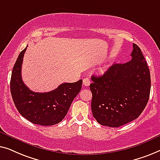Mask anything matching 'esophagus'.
<instances>
[{
  "label": "esophagus",
  "instance_id": "obj_1",
  "mask_svg": "<svg viewBox=\"0 0 160 160\" xmlns=\"http://www.w3.org/2000/svg\"><path fill=\"white\" fill-rule=\"evenodd\" d=\"M83 85H85V86H88V85L91 84V81H90L89 78H85L83 79Z\"/></svg>",
  "mask_w": 160,
  "mask_h": 160
}]
</instances>
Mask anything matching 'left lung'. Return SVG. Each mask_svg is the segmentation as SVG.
Returning <instances> with one entry per match:
<instances>
[{
    "label": "left lung",
    "mask_w": 160,
    "mask_h": 160,
    "mask_svg": "<svg viewBox=\"0 0 160 160\" xmlns=\"http://www.w3.org/2000/svg\"><path fill=\"white\" fill-rule=\"evenodd\" d=\"M131 60L114 64L102 76H92L91 109L102 125L118 128L136 120L145 109L150 72L140 48L132 44Z\"/></svg>",
    "instance_id": "left-lung-1"
}]
</instances>
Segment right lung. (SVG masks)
I'll return each mask as SVG.
<instances>
[{
    "label": "right lung",
    "mask_w": 160,
    "mask_h": 160,
    "mask_svg": "<svg viewBox=\"0 0 160 160\" xmlns=\"http://www.w3.org/2000/svg\"><path fill=\"white\" fill-rule=\"evenodd\" d=\"M27 47L19 53L13 67L10 88L13 103L19 113L34 124H58L67 115L72 102L80 93L82 80L62 83L57 89L45 93L31 91L22 79V64Z\"/></svg>",
    "instance_id": "1"
}]
</instances>
